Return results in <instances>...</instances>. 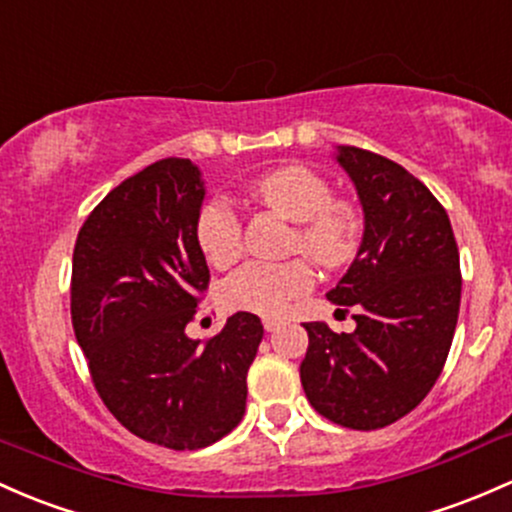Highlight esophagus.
<instances>
[{
    "instance_id": "esophagus-1",
    "label": "esophagus",
    "mask_w": 512,
    "mask_h": 512,
    "mask_svg": "<svg viewBox=\"0 0 512 512\" xmlns=\"http://www.w3.org/2000/svg\"><path fill=\"white\" fill-rule=\"evenodd\" d=\"M263 327H266V332H276L280 327V320L278 317H263Z\"/></svg>"
}]
</instances>
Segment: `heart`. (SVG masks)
Listing matches in <instances>:
<instances>
[{
    "instance_id": "b5f03b06",
    "label": "heart",
    "mask_w": 512,
    "mask_h": 512,
    "mask_svg": "<svg viewBox=\"0 0 512 512\" xmlns=\"http://www.w3.org/2000/svg\"><path fill=\"white\" fill-rule=\"evenodd\" d=\"M249 195L295 224L290 254H305L327 271H339L359 256L364 214L349 197L332 195V185L315 168L285 163L249 183ZM195 239L214 268H229L241 256V222L232 207L210 200L197 214ZM315 283L306 258L283 263H246L222 283V302L234 310L280 315Z\"/></svg>"
}]
</instances>
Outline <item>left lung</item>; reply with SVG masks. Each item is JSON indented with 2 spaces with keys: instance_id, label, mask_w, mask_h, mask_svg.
<instances>
[{
  "instance_id": "left-lung-1",
  "label": "left lung",
  "mask_w": 512,
  "mask_h": 512,
  "mask_svg": "<svg viewBox=\"0 0 512 512\" xmlns=\"http://www.w3.org/2000/svg\"><path fill=\"white\" fill-rule=\"evenodd\" d=\"M337 161L364 205V244L327 298L356 307V329L305 322L300 381L310 405L349 430H381L430 393L461 302L459 249L447 210L390 158L342 146Z\"/></svg>"
}]
</instances>
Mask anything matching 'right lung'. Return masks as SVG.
Listing matches in <instances>:
<instances>
[{
  "label": "right lung",
  "mask_w": 512,
  "mask_h": 512,
  "mask_svg": "<svg viewBox=\"0 0 512 512\" xmlns=\"http://www.w3.org/2000/svg\"><path fill=\"white\" fill-rule=\"evenodd\" d=\"M202 197L190 158L126 178L82 224L70 278L75 339L102 403L131 434L178 452L239 425L263 339L251 312L205 342L185 334L210 288L195 239Z\"/></svg>",
  "instance_id": "1"
}]
</instances>
